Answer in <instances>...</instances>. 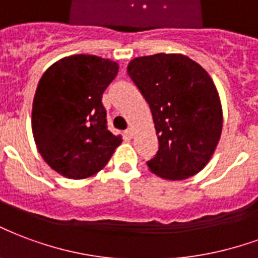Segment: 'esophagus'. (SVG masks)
<instances>
[{
	"label": "esophagus",
	"mask_w": 258,
	"mask_h": 258,
	"mask_svg": "<svg viewBox=\"0 0 258 258\" xmlns=\"http://www.w3.org/2000/svg\"><path fill=\"white\" fill-rule=\"evenodd\" d=\"M133 135H134V130L128 128L125 131V137H128V138H133Z\"/></svg>",
	"instance_id": "1"
}]
</instances>
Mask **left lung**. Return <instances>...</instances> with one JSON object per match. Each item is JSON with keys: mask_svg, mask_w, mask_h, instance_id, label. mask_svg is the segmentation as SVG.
I'll use <instances>...</instances> for the list:
<instances>
[{"mask_svg": "<svg viewBox=\"0 0 258 258\" xmlns=\"http://www.w3.org/2000/svg\"><path fill=\"white\" fill-rule=\"evenodd\" d=\"M127 72L148 101L158 138L150 172L183 180L209 163L220 141L223 109L207 71L179 53H157L130 61Z\"/></svg>", "mask_w": 258, "mask_h": 258, "instance_id": "obj_1", "label": "left lung"}]
</instances>
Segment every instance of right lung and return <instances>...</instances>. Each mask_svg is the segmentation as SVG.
I'll return each mask as SVG.
<instances>
[{"label": "right lung", "instance_id": "1", "mask_svg": "<svg viewBox=\"0 0 258 258\" xmlns=\"http://www.w3.org/2000/svg\"><path fill=\"white\" fill-rule=\"evenodd\" d=\"M119 64L93 54L56 61L39 79L32 102L31 127L47 165L68 179H86L108 164L121 135L106 125L102 94Z\"/></svg>", "mask_w": 258, "mask_h": 258}]
</instances>
